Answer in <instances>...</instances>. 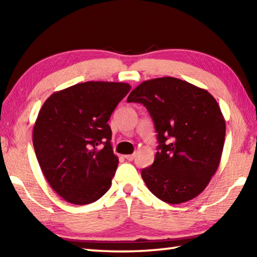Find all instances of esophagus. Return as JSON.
Wrapping results in <instances>:
<instances>
[{"instance_id":"34e87169","label":"esophagus","mask_w":257,"mask_h":257,"mask_svg":"<svg viewBox=\"0 0 257 257\" xmlns=\"http://www.w3.org/2000/svg\"><path fill=\"white\" fill-rule=\"evenodd\" d=\"M135 156H136V154H128V155H124V159L128 160V161H133L135 159Z\"/></svg>"}]
</instances>
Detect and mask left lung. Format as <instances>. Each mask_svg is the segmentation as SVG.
Returning <instances> with one entry per match:
<instances>
[{
  "label": "left lung",
  "mask_w": 257,
  "mask_h": 257,
  "mask_svg": "<svg viewBox=\"0 0 257 257\" xmlns=\"http://www.w3.org/2000/svg\"><path fill=\"white\" fill-rule=\"evenodd\" d=\"M144 105L158 137L153 164L142 178L161 201L180 204L198 196L217 170L225 121L205 89L173 77L143 81L127 98Z\"/></svg>",
  "instance_id": "8db88e82"
}]
</instances>
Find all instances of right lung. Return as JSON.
<instances>
[{
	"mask_svg": "<svg viewBox=\"0 0 257 257\" xmlns=\"http://www.w3.org/2000/svg\"><path fill=\"white\" fill-rule=\"evenodd\" d=\"M130 88L125 82L86 81L43 104L33 130L35 153L50 186L67 202L86 205L110 189L119 160L107 121Z\"/></svg>",
	"mask_w": 257,
	"mask_h": 257,
	"instance_id": "obj_1",
	"label": "right lung"
}]
</instances>
